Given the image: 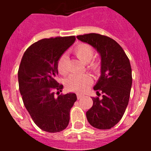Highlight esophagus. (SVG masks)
Wrapping results in <instances>:
<instances>
[{
	"label": "esophagus",
	"instance_id": "obj_1",
	"mask_svg": "<svg viewBox=\"0 0 151 151\" xmlns=\"http://www.w3.org/2000/svg\"><path fill=\"white\" fill-rule=\"evenodd\" d=\"M82 97H83V95H82V94H77V99H78V100H79L80 98H82Z\"/></svg>",
	"mask_w": 151,
	"mask_h": 151
}]
</instances>
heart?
I'll list each match as a JSON object with an SVG mask.
<instances>
[{
	"label": "heart",
	"mask_w": 151,
	"mask_h": 151,
	"mask_svg": "<svg viewBox=\"0 0 151 151\" xmlns=\"http://www.w3.org/2000/svg\"><path fill=\"white\" fill-rule=\"evenodd\" d=\"M73 53L77 58L84 63H88L93 59L94 56V48L90 45L85 43H79L73 49ZM57 69L58 73L62 76H66L69 73L68 57L66 54H62L60 57L57 60ZM88 69L94 73H97L100 72L101 65L97 61H91L88 64ZM92 83L93 78L91 75H73L66 79L65 85L69 91L82 93L87 90Z\"/></svg>",
	"instance_id": "b5f03b06"
}]
</instances>
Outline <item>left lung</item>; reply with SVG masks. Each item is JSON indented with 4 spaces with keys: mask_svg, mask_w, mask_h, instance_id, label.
I'll list each match as a JSON object with an SVG mask.
<instances>
[{
    "mask_svg": "<svg viewBox=\"0 0 151 151\" xmlns=\"http://www.w3.org/2000/svg\"><path fill=\"white\" fill-rule=\"evenodd\" d=\"M77 38L94 47L101 57V76L94 87L98 97H92L87 119L96 129H110L119 122L129 104L132 84L130 62L122 47L110 37L90 33Z\"/></svg>",
    "mask_w": 151,
    "mask_h": 151,
    "instance_id": "8db88e82",
    "label": "left lung"
}]
</instances>
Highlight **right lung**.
<instances>
[{"mask_svg":"<svg viewBox=\"0 0 151 151\" xmlns=\"http://www.w3.org/2000/svg\"><path fill=\"white\" fill-rule=\"evenodd\" d=\"M75 40V36L39 40L28 47L21 60L19 92L32 120L45 132H59L66 129L69 112L77 100L74 93L60 94L63 86L56 80L57 60Z\"/></svg>","mask_w":151,"mask_h":151,"instance_id":"right-lung-1","label":"right lung"}]
</instances>
